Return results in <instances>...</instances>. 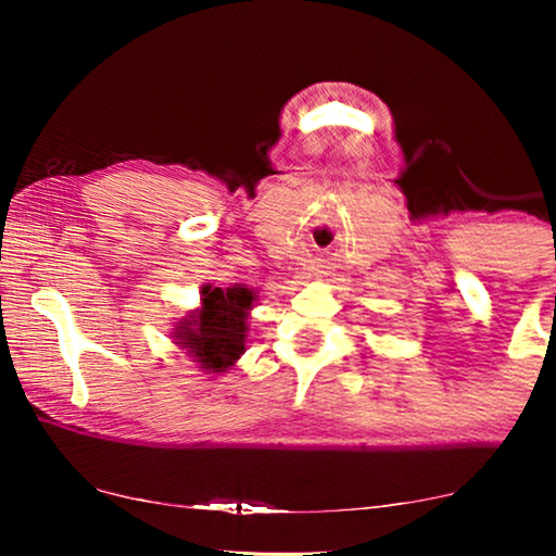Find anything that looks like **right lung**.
I'll list each match as a JSON object with an SVG mask.
<instances>
[{
	"label": "right lung",
	"instance_id": "add662e5",
	"mask_svg": "<svg viewBox=\"0 0 556 556\" xmlns=\"http://www.w3.org/2000/svg\"><path fill=\"white\" fill-rule=\"evenodd\" d=\"M255 293L245 286L202 288V306L181 318L174 339L210 375L227 371L245 354L248 316Z\"/></svg>",
	"mask_w": 556,
	"mask_h": 556
}]
</instances>
